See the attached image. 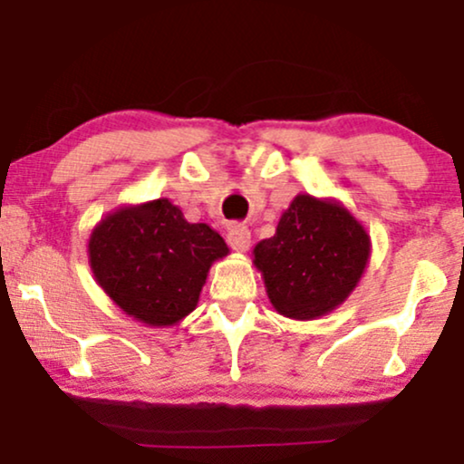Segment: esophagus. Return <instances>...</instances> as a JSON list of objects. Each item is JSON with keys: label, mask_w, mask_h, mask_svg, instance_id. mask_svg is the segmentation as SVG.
<instances>
[{"label": "esophagus", "mask_w": 464, "mask_h": 464, "mask_svg": "<svg viewBox=\"0 0 464 464\" xmlns=\"http://www.w3.org/2000/svg\"><path fill=\"white\" fill-rule=\"evenodd\" d=\"M227 242H228V246H231L233 250H237V253H244V250H248V246H250L248 227H244V225H231V227H228Z\"/></svg>", "instance_id": "34e87169"}]
</instances>
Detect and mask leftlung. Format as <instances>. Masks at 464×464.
Masks as SVG:
<instances>
[{
    "label": "left lung",
    "mask_w": 464,
    "mask_h": 464,
    "mask_svg": "<svg viewBox=\"0 0 464 464\" xmlns=\"http://www.w3.org/2000/svg\"><path fill=\"white\" fill-rule=\"evenodd\" d=\"M273 307L314 321L343 305L371 257V237L340 202L299 194L253 250Z\"/></svg>",
    "instance_id": "obj_1"
}]
</instances>
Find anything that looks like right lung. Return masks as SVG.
I'll return each mask as SVG.
<instances>
[{"instance_id":"add662e5","label":"right lung","mask_w":464,"mask_h":464,"mask_svg":"<svg viewBox=\"0 0 464 464\" xmlns=\"http://www.w3.org/2000/svg\"><path fill=\"white\" fill-rule=\"evenodd\" d=\"M228 246L168 198L120 207L89 237V264L111 301L135 321L168 327L196 310L211 264Z\"/></svg>"}]
</instances>
